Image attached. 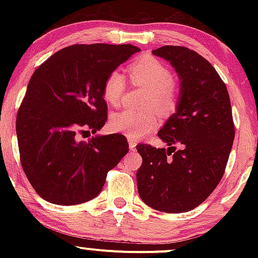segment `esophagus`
<instances>
[{
	"mask_svg": "<svg viewBox=\"0 0 258 258\" xmlns=\"http://www.w3.org/2000/svg\"><path fill=\"white\" fill-rule=\"evenodd\" d=\"M128 146H130V149L135 150L136 146H137V142H136L135 139H128Z\"/></svg>",
	"mask_w": 258,
	"mask_h": 258,
	"instance_id": "obj_1",
	"label": "esophagus"
}]
</instances>
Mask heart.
<instances>
[{
  "instance_id": "1",
  "label": "heart",
  "mask_w": 258,
  "mask_h": 258,
  "mask_svg": "<svg viewBox=\"0 0 258 258\" xmlns=\"http://www.w3.org/2000/svg\"><path fill=\"white\" fill-rule=\"evenodd\" d=\"M133 86L144 87L149 93L144 98L143 110H125L115 112L110 119V126L115 132L138 139L149 135L159 123V111L170 114L177 104L173 76L164 63L153 57H144L135 61L128 69ZM127 91L125 76L117 70L109 73L103 84V98L111 106L122 103Z\"/></svg>"
}]
</instances>
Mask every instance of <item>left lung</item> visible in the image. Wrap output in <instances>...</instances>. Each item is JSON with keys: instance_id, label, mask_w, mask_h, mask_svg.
Segmentation results:
<instances>
[{"instance_id": "obj_1", "label": "left lung", "mask_w": 258, "mask_h": 258, "mask_svg": "<svg viewBox=\"0 0 258 258\" xmlns=\"http://www.w3.org/2000/svg\"><path fill=\"white\" fill-rule=\"evenodd\" d=\"M153 53L176 69L180 94L177 111L158 133L170 148L137 146L143 159L138 193L148 206L178 214L204 203L223 177L235 136L232 106L223 80L193 49L164 46Z\"/></svg>"}]
</instances>
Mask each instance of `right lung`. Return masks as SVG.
Wrapping results in <instances>:
<instances>
[{
  "label": "right lung",
  "mask_w": 258,
  "mask_h": 258,
  "mask_svg": "<svg viewBox=\"0 0 258 258\" xmlns=\"http://www.w3.org/2000/svg\"><path fill=\"white\" fill-rule=\"evenodd\" d=\"M139 48L132 44H73L32 74L17 114L20 164L35 191L57 205L100 193L106 174L128 152L123 135L81 137L105 125L103 84Z\"/></svg>",
  "instance_id": "obj_1"
}]
</instances>
